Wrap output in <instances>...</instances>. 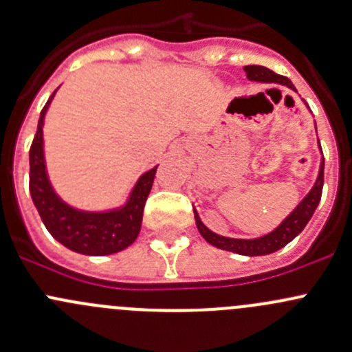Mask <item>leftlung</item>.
<instances>
[{
	"instance_id": "1",
	"label": "left lung",
	"mask_w": 352,
	"mask_h": 352,
	"mask_svg": "<svg viewBox=\"0 0 352 352\" xmlns=\"http://www.w3.org/2000/svg\"><path fill=\"white\" fill-rule=\"evenodd\" d=\"M243 69L245 73H247L248 80L264 81V83L286 85L287 88H293L294 90V85L291 83L286 76H281V74L274 73V71H271L269 67L250 65V66H245ZM322 187H324V160H322L320 163V172H318V179L317 182H315L314 189L308 192V196L298 204V208L287 216L285 221H283L274 232H271L265 236H261V239L240 240V239H226V236L216 235V233H212L211 230H208L204 225H202L201 218H199L196 209H194L197 230L206 242L221 248V250L235 252V254H240V255H250V257H255V255L272 254V252L283 248L285 245L289 243L294 236L300 235V233L303 232L307 223L310 221V218L314 216L318 202H320Z\"/></svg>"
}]
</instances>
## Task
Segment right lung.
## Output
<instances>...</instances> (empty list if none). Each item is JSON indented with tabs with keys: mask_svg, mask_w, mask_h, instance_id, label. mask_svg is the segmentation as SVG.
Wrapping results in <instances>:
<instances>
[{
	"mask_svg": "<svg viewBox=\"0 0 352 352\" xmlns=\"http://www.w3.org/2000/svg\"><path fill=\"white\" fill-rule=\"evenodd\" d=\"M54 94L51 95V98L54 97ZM51 98L42 109L37 133L28 153L30 158L28 187H30L32 201L49 233L69 250L85 255H109L124 250L140 235L144 204L153 186L156 166L138 180L127 204L117 211L85 212L69 208L56 196L45 173L42 126Z\"/></svg>",
	"mask_w": 352,
	"mask_h": 352,
	"instance_id": "add662e5",
	"label": "right lung"
}]
</instances>
